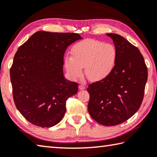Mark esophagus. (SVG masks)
Instances as JSON below:
<instances>
[{"label": "esophagus", "instance_id": "obj_1", "mask_svg": "<svg viewBox=\"0 0 157 157\" xmlns=\"http://www.w3.org/2000/svg\"><path fill=\"white\" fill-rule=\"evenodd\" d=\"M86 88V86L84 85V84H80V85H79V90H83Z\"/></svg>", "mask_w": 157, "mask_h": 157}]
</instances>
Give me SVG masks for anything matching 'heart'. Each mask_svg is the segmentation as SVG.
<instances>
[{"instance_id":"heart-1","label":"heart","mask_w":157,"mask_h":157,"mask_svg":"<svg viewBox=\"0 0 157 157\" xmlns=\"http://www.w3.org/2000/svg\"><path fill=\"white\" fill-rule=\"evenodd\" d=\"M71 56L64 57V67L70 78L77 80L84 75L91 82L100 81L108 77L116 61V50L113 45L96 40L87 39L75 44Z\"/></svg>"}]
</instances>
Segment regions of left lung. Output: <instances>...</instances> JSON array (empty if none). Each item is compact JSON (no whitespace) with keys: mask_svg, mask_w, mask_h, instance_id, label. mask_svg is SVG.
I'll use <instances>...</instances> for the list:
<instances>
[{"mask_svg":"<svg viewBox=\"0 0 157 157\" xmlns=\"http://www.w3.org/2000/svg\"><path fill=\"white\" fill-rule=\"evenodd\" d=\"M106 35L115 46V65L108 77L89 84L88 111L98 123L115 126L131 118L140 108L147 68L136 47L118 34Z\"/></svg>","mask_w":157,"mask_h":157,"instance_id":"8db88e82","label":"left lung"}]
</instances>
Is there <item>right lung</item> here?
I'll return each mask as SVG.
<instances>
[{
  "label": "right lung",
  "instance_id": "right-lung-1",
  "mask_svg": "<svg viewBox=\"0 0 157 157\" xmlns=\"http://www.w3.org/2000/svg\"><path fill=\"white\" fill-rule=\"evenodd\" d=\"M81 39L78 33L40 31L17 49L10 68L13 98L30 123L49 128L63 119L67 99L78 91V83L64 78V53Z\"/></svg>",
  "mask_w": 157,
  "mask_h": 157
}]
</instances>
